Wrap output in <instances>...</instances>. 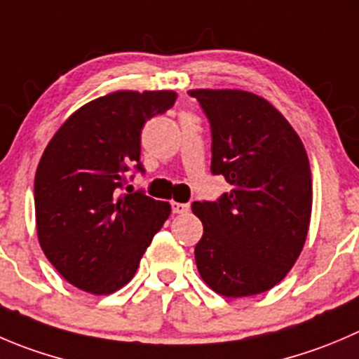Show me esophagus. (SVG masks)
Wrapping results in <instances>:
<instances>
[{
    "label": "esophagus",
    "mask_w": 359,
    "mask_h": 359,
    "mask_svg": "<svg viewBox=\"0 0 359 359\" xmlns=\"http://www.w3.org/2000/svg\"><path fill=\"white\" fill-rule=\"evenodd\" d=\"M189 203H179V201H173L172 203V212L173 214H187L189 212Z\"/></svg>",
    "instance_id": "34e87169"
}]
</instances>
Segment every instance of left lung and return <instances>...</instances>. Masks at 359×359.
Returning a JSON list of instances; mask_svg holds the SVG:
<instances>
[{
  "mask_svg": "<svg viewBox=\"0 0 359 359\" xmlns=\"http://www.w3.org/2000/svg\"><path fill=\"white\" fill-rule=\"evenodd\" d=\"M210 121L212 173L233 189L194 201L203 224L194 247L198 272L226 298L272 290L305 245L312 212L307 152L286 117L240 89H191Z\"/></svg>",
  "mask_w": 359,
  "mask_h": 359,
  "instance_id": "left-lung-1",
  "label": "left lung"
}]
</instances>
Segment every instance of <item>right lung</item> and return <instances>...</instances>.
<instances>
[{
  "instance_id": "obj_1",
  "label": "right lung",
  "mask_w": 359,
  "mask_h": 359,
  "mask_svg": "<svg viewBox=\"0 0 359 359\" xmlns=\"http://www.w3.org/2000/svg\"><path fill=\"white\" fill-rule=\"evenodd\" d=\"M175 100L173 91L109 93L73 112L45 147L34 175L38 242L79 290L110 294L126 286L168 219V201L121 189L130 166L144 172V124Z\"/></svg>"
}]
</instances>
